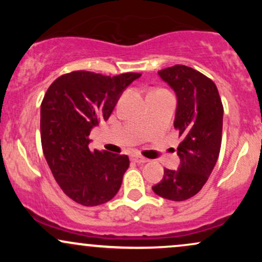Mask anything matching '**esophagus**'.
<instances>
[{"mask_svg": "<svg viewBox=\"0 0 262 262\" xmlns=\"http://www.w3.org/2000/svg\"><path fill=\"white\" fill-rule=\"evenodd\" d=\"M130 160L134 161V162H138V164H144V162H148V159L143 158V156L140 155H130Z\"/></svg>", "mask_w": 262, "mask_h": 262, "instance_id": "obj_1", "label": "esophagus"}]
</instances>
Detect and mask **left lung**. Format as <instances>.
<instances>
[{
	"label": "left lung",
	"mask_w": 262,
	"mask_h": 262,
	"mask_svg": "<svg viewBox=\"0 0 262 262\" xmlns=\"http://www.w3.org/2000/svg\"><path fill=\"white\" fill-rule=\"evenodd\" d=\"M158 74L176 93L173 127L182 141L177 148L179 169H165L152 191L180 202L197 194L214 169L221 151L223 104L215 83L194 69L175 65Z\"/></svg>",
	"instance_id": "8db88e82"
}]
</instances>
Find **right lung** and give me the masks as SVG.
I'll list each match as a JSON object with an SVG mask.
<instances>
[{
    "label": "right lung",
    "instance_id": "right-lung-1",
    "mask_svg": "<svg viewBox=\"0 0 262 262\" xmlns=\"http://www.w3.org/2000/svg\"><path fill=\"white\" fill-rule=\"evenodd\" d=\"M141 74L104 76L73 71L50 85L40 106L43 152L64 193L86 207L116 196L129 167L127 155L89 149V135L107 121L123 91Z\"/></svg>",
    "mask_w": 262,
    "mask_h": 262
}]
</instances>
